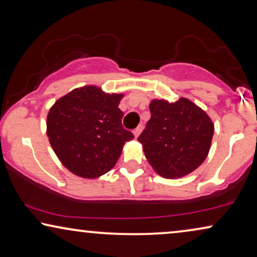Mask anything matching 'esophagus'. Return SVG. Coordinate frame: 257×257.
Here are the masks:
<instances>
[{
  "instance_id": "esophagus-1",
  "label": "esophagus",
  "mask_w": 257,
  "mask_h": 257,
  "mask_svg": "<svg viewBox=\"0 0 257 257\" xmlns=\"http://www.w3.org/2000/svg\"><path fill=\"white\" fill-rule=\"evenodd\" d=\"M142 130H143L142 125H139V127H137L135 130H134V136H135V139H137V137H139V136L141 135V133H142Z\"/></svg>"
}]
</instances>
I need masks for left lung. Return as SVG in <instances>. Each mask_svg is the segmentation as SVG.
<instances>
[{"label":"left lung","instance_id":"obj_1","mask_svg":"<svg viewBox=\"0 0 257 257\" xmlns=\"http://www.w3.org/2000/svg\"><path fill=\"white\" fill-rule=\"evenodd\" d=\"M151 113L139 140L155 172L164 178H180L204 163L214 134L212 118L186 97L176 102L150 101Z\"/></svg>","mask_w":257,"mask_h":257}]
</instances>
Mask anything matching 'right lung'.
Wrapping results in <instances>:
<instances>
[{
    "mask_svg": "<svg viewBox=\"0 0 257 257\" xmlns=\"http://www.w3.org/2000/svg\"><path fill=\"white\" fill-rule=\"evenodd\" d=\"M124 94L95 85L74 88L58 99L46 117V135L60 163L85 179L99 178L116 164L134 135L122 127L118 104Z\"/></svg>",
    "mask_w": 257,
    "mask_h": 257,
    "instance_id": "right-lung-1",
    "label": "right lung"
}]
</instances>
